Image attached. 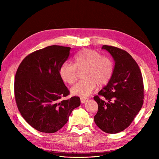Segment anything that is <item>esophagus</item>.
<instances>
[{"label":"esophagus","instance_id":"esophagus-1","mask_svg":"<svg viewBox=\"0 0 159 159\" xmlns=\"http://www.w3.org/2000/svg\"><path fill=\"white\" fill-rule=\"evenodd\" d=\"M88 100H89L88 98H80V102H81V103H85Z\"/></svg>","mask_w":159,"mask_h":159}]
</instances>
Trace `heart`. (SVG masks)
I'll list each match as a JSON object with an SVG mask.
<instances>
[{
	"label": "heart",
	"instance_id": "1",
	"mask_svg": "<svg viewBox=\"0 0 159 159\" xmlns=\"http://www.w3.org/2000/svg\"><path fill=\"white\" fill-rule=\"evenodd\" d=\"M74 65L65 63L61 66L59 75L65 83L72 85L76 80L77 70L86 69L83 78L71 89L73 95L80 97L89 96L96 88L109 82L113 74V63L109 57L101 56L96 50L83 49L74 57Z\"/></svg>",
	"mask_w": 159,
	"mask_h": 159
}]
</instances>
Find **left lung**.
Masks as SVG:
<instances>
[{
    "instance_id": "8db88e82",
    "label": "left lung",
    "mask_w": 159,
    "mask_h": 159,
    "mask_svg": "<svg viewBox=\"0 0 159 159\" xmlns=\"http://www.w3.org/2000/svg\"><path fill=\"white\" fill-rule=\"evenodd\" d=\"M115 61L113 74L107 85L93 97L98 105L94 116L98 126L115 134L130 126L143 104V77L139 66L129 53L104 45Z\"/></svg>"
}]
</instances>
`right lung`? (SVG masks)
Segmentation results:
<instances>
[{
	"label": "right lung",
	"instance_id": "obj_1",
	"mask_svg": "<svg viewBox=\"0 0 159 159\" xmlns=\"http://www.w3.org/2000/svg\"><path fill=\"white\" fill-rule=\"evenodd\" d=\"M70 47L50 46L29 54L15 76L14 94L24 119L42 133H54L65 125L80 98L70 94L59 75L61 66L70 56Z\"/></svg>",
	"mask_w": 159,
	"mask_h": 159
}]
</instances>
